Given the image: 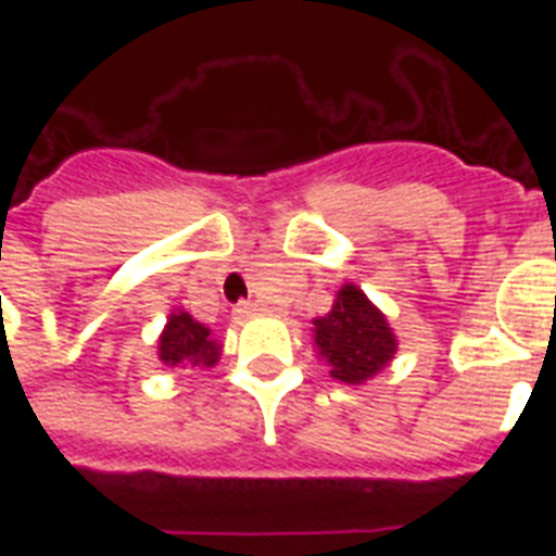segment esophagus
<instances>
[{
  "label": "esophagus",
  "mask_w": 556,
  "mask_h": 556,
  "mask_svg": "<svg viewBox=\"0 0 556 556\" xmlns=\"http://www.w3.org/2000/svg\"><path fill=\"white\" fill-rule=\"evenodd\" d=\"M255 312H258V306H255V303H250V301H239V303H236V308H233L236 317H253Z\"/></svg>",
  "instance_id": "esophagus-1"
}]
</instances>
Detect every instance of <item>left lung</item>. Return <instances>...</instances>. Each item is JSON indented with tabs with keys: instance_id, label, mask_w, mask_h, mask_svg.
I'll return each mask as SVG.
<instances>
[{
	"instance_id": "8db88e82",
	"label": "left lung",
	"mask_w": 556,
	"mask_h": 556,
	"mask_svg": "<svg viewBox=\"0 0 556 556\" xmlns=\"http://www.w3.org/2000/svg\"><path fill=\"white\" fill-rule=\"evenodd\" d=\"M314 342L331 365V376L345 384H362L376 376L395 353V337L367 294L342 287L326 317L314 320Z\"/></svg>"
}]
</instances>
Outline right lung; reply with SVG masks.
Wrapping results in <instances>:
<instances>
[{"label":"right lung","instance_id":"1","mask_svg":"<svg viewBox=\"0 0 556 556\" xmlns=\"http://www.w3.org/2000/svg\"><path fill=\"white\" fill-rule=\"evenodd\" d=\"M159 356L164 365H203L211 367L219 358V345L211 339V328L198 323L191 314H172L159 342Z\"/></svg>","mask_w":556,"mask_h":556}]
</instances>
